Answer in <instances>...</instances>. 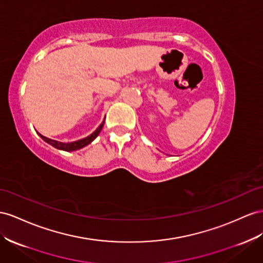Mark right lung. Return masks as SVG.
Wrapping results in <instances>:
<instances>
[{
  "mask_svg": "<svg viewBox=\"0 0 263 263\" xmlns=\"http://www.w3.org/2000/svg\"><path fill=\"white\" fill-rule=\"evenodd\" d=\"M104 122H105V119L103 120V123L98 126V128L94 133H91L89 136L85 137L83 139H80V140L72 141V143H62V141H58V140H54V139H51V138H47V137L43 136V135H41L40 133H37V134L40 135V137L45 141V143L49 144L56 149H60V151H64V152H74V151H79V149L89 145L91 141H93L98 136L99 133H101L103 126H104Z\"/></svg>",
  "mask_w": 263,
  "mask_h": 263,
  "instance_id": "obj_1",
  "label": "right lung"
}]
</instances>
